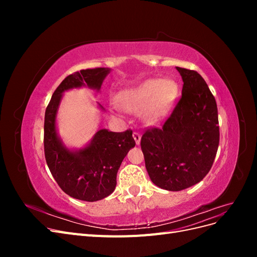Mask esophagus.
I'll return each instance as SVG.
<instances>
[{"mask_svg":"<svg viewBox=\"0 0 257 257\" xmlns=\"http://www.w3.org/2000/svg\"><path fill=\"white\" fill-rule=\"evenodd\" d=\"M133 137H134V139H135L136 145L141 144V138H142V136H141V134L138 133V132H134V133H133Z\"/></svg>","mask_w":257,"mask_h":257,"instance_id":"esophagus-1","label":"esophagus"}]
</instances>
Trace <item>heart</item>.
Listing matches in <instances>:
<instances>
[{"label":"heart","instance_id":"obj_1","mask_svg":"<svg viewBox=\"0 0 257 257\" xmlns=\"http://www.w3.org/2000/svg\"><path fill=\"white\" fill-rule=\"evenodd\" d=\"M177 93L178 85L173 80L149 79L123 92L119 100L124 109L128 111L135 112L146 106L145 119L149 123H155L168 112Z\"/></svg>","mask_w":257,"mask_h":257}]
</instances>
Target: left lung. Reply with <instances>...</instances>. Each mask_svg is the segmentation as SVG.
Listing matches in <instances>:
<instances>
[{
	"label": "left lung",
	"instance_id": "obj_1",
	"mask_svg": "<svg viewBox=\"0 0 257 257\" xmlns=\"http://www.w3.org/2000/svg\"><path fill=\"white\" fill-rule=\"evenodd\" d=\"M182 95L161 126L148 127L141 146L151 181L167 191H181L209 173L220 142L216 102L196 71L177 67Z\"/></svg>",
	"mask_w": 257,
	"mask_h": 257
}]
</instances>
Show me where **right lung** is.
<instances>
[{"label": "right lung", "mask_w": 257, "mask_h": 257, "mask_svg": "<svg viewBox=\"0 0 257 257\" xmlns=\"http://www.w3.org/2000/svg\"><path fill=\"white\" fill-rule=\"evenodd\" d=\"M108 73V68L96 67L68 75L53 92L45 111L44 151L50 173L67 195L85 201L103 199L114 191L121 163L131 148L135 147L133 131L113 133L100 130L88 147L72 152L57 136L56 114L64 91L83 84L99 90Z\"/></svg>", "instance_id": "add662e5"}]
</instances>
